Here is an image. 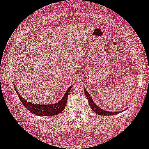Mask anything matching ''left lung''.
Wrapping results in <instances>:
<instances>
[{"label": "left lung", "instance_id": "8db88e82", "mask_svg": "<svg viewBox=\"0 0 149 149\" xmlns=\"http://www.w3.org/2000/svg\"><path fill=\"white\" fill-rule=\"evenodd\" d=\"M84 92L86 93L88 102H89V105L91 106V107L92 110L97 114L102 115V116H109V115H114L120 113V112H109L107 111L103 110V109L100 108L98 105L95 104V102H94L93 100L91 99V96H90L89 93L87 91L86 89H84Z\"/></svg>", "mask_w": 149, "mask_h": 149}]
</instances>
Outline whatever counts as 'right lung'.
Listing matches in <instances>:
<instances>
[{"label":"right lung","instance_id":"right-lung-1","mask_svg":"<svg viewBox=\"0 0 149 149\" xmlns=\"http://www.w3.org/2000/svg\"><path fill=\"white\" fill-rule=\"evenodd\" d=\"M15 91H16L17 94L19 96V98L22 102V104L24 105L27 109L37 116H54V115H57L60 114V113L63 111L65 109L67 101H68V97L69 95V91L71 89L72 86H71L68 89H67L66 92L65 93L64 96L63 98L60 100V101L54 104H47V105H42V104H33L31 102H28V100L23 98L22 96L18 93L17 88L14 86Z\"/></svg>","mask_w":149,"mask_h":149}]
</instances>
